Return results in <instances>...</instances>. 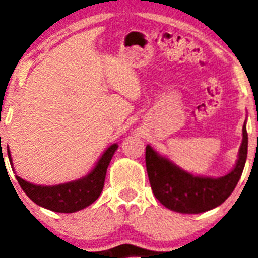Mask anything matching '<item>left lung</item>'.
Returning a JSON list of instances; mask_svg holds the SVG:
<instances>
[{"label":"left lung","mask_w":258,"mask_h":258,"mask_svg":"<svg viewBox=\"0 0 258 258\" xmlns=\"http://www.w3.org/2000/svg\"><path fill=\"white\" fill-rule=\"evenodd\" d=\"M248 134L243 125V142L235 168L220 178L197 177L184 172L146 146V168L155 198L170 211L197 214L221 206L231 195L244 169Z\"/></svg>","instance_id":"left-lung-1"}]
</instances>
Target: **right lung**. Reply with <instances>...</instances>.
I'll return each instance as SVG.
<instances>
[{
	"mask_svg": "<svg viewBox=\"0 0 258 258\" xmlns=\"http://www.w3.org/2000/svg\"><path fill=\"white\" fill-rule=\"evenodd\" d=\"M116 150L117 145L109 146L98 160L94 169L84 178L77 181L56 184V186H37L24 181L18 175L17 179L22 190L27 194V197L37 206L59 213H74L80 209L86 208L99 198L103 190L107 168ZM8 155L11 164L9 150Z\"/></svg>",
	"mask_w": 258,
	"mask_h": 258,
	"instance_id": "1",
	"label": "right lung"
}]
</instances>
